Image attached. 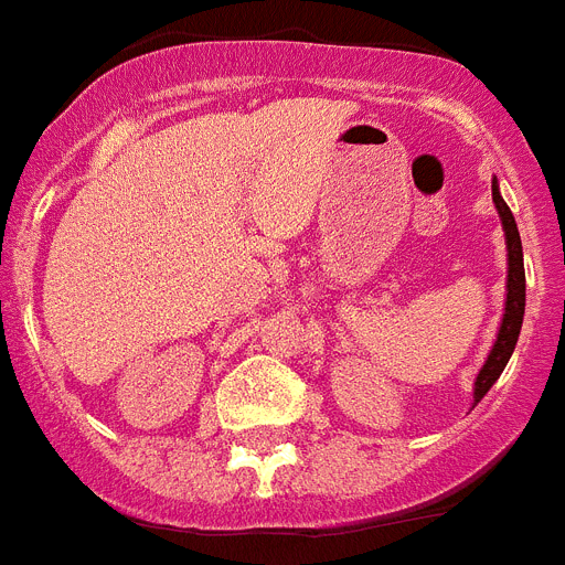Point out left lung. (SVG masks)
I'll return each instance as SVG.
<instances>
[{"label":"left lung","mask_w":565,"mask_h":565,"mask_svg":"<svg viewBox=\"0 0 565 565\" xmlns=\"http://www.w3.org/2000/svg\"><path fill=\"white\" fill-rule=\"evenodd\" d=\"M491 198H494L497 215L502 221V232H505V249H509V275H505V310H502L500 330L486 355V364L480 367L477 379H473V405L491 391L500 373L505 371L511 353L520 339V327H523L525 312V267H523V244H520V232H516V221L511 215L509 203L502 201L500 183L497 178L491 180Z\"/></svg>","instance_id":"left-lung-1"}]
</instances>
